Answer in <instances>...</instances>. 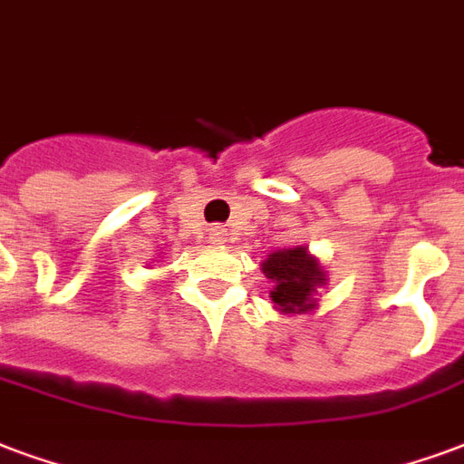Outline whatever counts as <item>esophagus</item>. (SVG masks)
I'll use <instances>...</instances> for the list:
<instances>
[{
  "instance_id": "obj_1",
  "label": "esophagus",
  "mask_w": 464,
  "mask_h": 464,
  "mask_svg": "<svg viewBox=\"0 0 464 464\" xmlns=\"http://www.w3.org/2000/svg\"><path fill=\"white\" fill-rule=\"evenodd\" d=\"M210 239L215 245H225L227 242V229L222 225H215V227H210Z\"/></svg>"
}]
</instances>
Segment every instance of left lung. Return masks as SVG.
<instances>
[{
	"label": "left lung",
	"mask_w": 464,
	"mask_h": 464,
	"mask_svg": "<svg viewBox=\"0 0 464 464\" xmlns=\"http://www.w3.org/2000/svg\"><path fill=\"white\" fill-rule=\"evenodd\" d=\"M264 276L274 281L271 301L281 313H308L315 308V291L325 285V271L305 246L276 249L261 264Z\"/></svg>",
	"instance_id": "8db88e82"
}]
</instances>
